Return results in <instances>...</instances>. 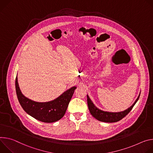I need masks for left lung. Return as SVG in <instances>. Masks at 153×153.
I'll list each match as a JSON object with an SVG mask.
<instances>
[{
  "mask_svg": "<svg viewBox=\"0 0 153 153\" xmlns=\"http://www.w3.org/2000/svg\"><path fill=\"white\" fill-rule=\"evenodd\" d=\"M140 93L139 94V95L138 96L136 100L135 101V102L133 103V105L129 108L128 109H126L124 111L122 112H106L101 111L99 109H98L92 103V101L90 99L88 95H87L88 98V105L89 108V110L91 114V115L95 118L97 120L103 122H107V123H113V122H117L118 121H120L122 120L123 118H124L132 109L135 104L137 103L138 101L139 97H140Z\"/></svg>",
  "mask_w": 153,
  "mask_h": 153,
  "instance_id": "1",
  "label": "left lung"
}]
</instances>
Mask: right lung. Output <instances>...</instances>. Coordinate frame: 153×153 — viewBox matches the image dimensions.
<instances>
[{
    "mask_svg": "<svg viewBox=\"0 0 153 153\" xmlns=\"http://www.w3.org/2000/svg\"><path fill=\"white\" fill-rule=\"evenodd\" d=\"M15 86L17 97L23 109L36 120L45 123L55 122L64 115L76 87H72L55 100L45 103H39L25 97L21 92L16 76Z\"/></svg>",
    "mask_w": 153,
    "mask_h": 153,
    "instance_id": "1",
    "label": "right lung"
}]
</instances>
